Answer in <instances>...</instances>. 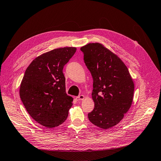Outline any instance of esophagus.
Here are the masks:
<instances>
[{"mask_svg": "<svg viewBox=\"0 0 161 161\" xmlns=\"http://www.w3.org/2000/svg\"><path fill=\"white\" fill-rule=\"evenodd\" d=\"M76 100L77 101H80V100H83L84 99H85V96L84 95H79V96H78V97H76Z\"/></svg>", "mask_w": 161, "mask_h": 161, "instance_id": "1", "label": "esophagus"}]
</instances>
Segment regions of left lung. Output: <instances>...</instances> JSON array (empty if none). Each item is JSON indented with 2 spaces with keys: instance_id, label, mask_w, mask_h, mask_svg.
<instances>
[{
  "instance_id": "1",
  "label": "left lung",
  "mask_w": 161,
  "mask_h": 161,
  "mask_svg": "<svg viewBox=\"0 0 161 161\" xmlns=\"http://www.w3.org/2000/svg\"><path fill=\"white\" fill-rule=\"evenodd\" d=\"M84 61L93 79L92 98L95 108L89 121L102 129L117 125L132 103L134 84L120 58L99 43L80 47Z\"/></svg>"
}]
</instances>
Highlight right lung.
Instances as JSON below:
<instances>
[{"label": "right lung", "mask_w": 161, "mask_h": 161, "mask_svg": "<svg viewBox=\"0 0 161 161\" xmlns=\"http://www.w3.org/2000/svg\"><path fill=\"white\" fill-rule=\"evenodd\" d=\"M74 47H60L35 58L29 65L19 95L31 118L48 128L66 119L73 98L66 92L63 68L75 54Z\"/></svg>", "instance_id": "right-lung-1"}]
</instances>
